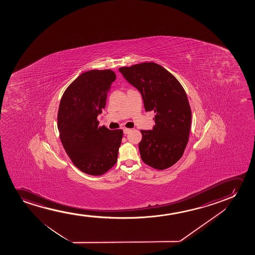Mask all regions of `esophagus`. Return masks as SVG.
<instances>
[{
	"label": "esophagus",
	"instance_id": "1",
	"mask_svg": "<svg viewBox=\"0 0 255 255\" xmlns=\"http://www.w3.org/2000/svg\"><path fill=\"white\" fill-rule=\"evenodd\" d=\"M130 131H131V129H128V128H125V129H124V133H125V134H128V133L130 132Z\"/></svg>",
	"mask_w": 255,
	"mask_h": 255
}]
</instances>
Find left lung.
Returning <instances> with one entry per match:
<instances>
[{"mask_svg":"<svg viewBox=\"0 0 255 255\" xmlns=\"http://www.w3.org/2000/svg\"><path fill=\"white\" fill-rule=\"evenodd\" d=\"M124 77L142 94L146 112L155 113L153 129L140 130V156L157 170L172 166L187 145L192 111L185 90L178 79L157 63H141L121 67Z\"/></svg>","mask_w":255,"mask_h":255,"instance_id":"obj_1","label":"left lung"}]
</instances>
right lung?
<instances>
[{
  "mask_svg": "<svg viewBox=\"0 0 255 255\" xmlns=\"http://www.w3.org/2000/svg\"><path fill=\"white\" fill-rule=\"evenodd\" d=\"M115 80L112 70H89L69 85L60 102V139L75 166L86 174L103 175L118 161L123 130L99 126L98 120Z\"/></svg>",
  "mask_w": 255,
  "mask_h": 255,
  "instance_id": "1",
  "label": "right lung"
}]
</instances>
